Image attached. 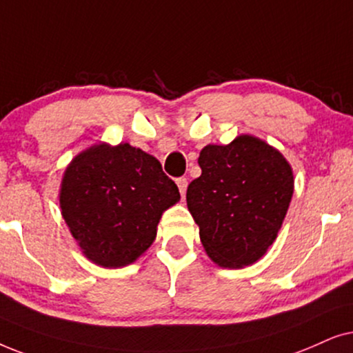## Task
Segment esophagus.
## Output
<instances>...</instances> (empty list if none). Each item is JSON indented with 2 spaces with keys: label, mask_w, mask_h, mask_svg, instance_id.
I'll return each mask as SVG.
<instances>
[{
  "label": "esophagus",
  "mask_w": 353,
  "mask_h": 353,
  "mask_svg": "<svg viewBox=\"0 0 353 353\" xmlns=\"http://www.w3.org/2000/svg\"><path fill=\"white\" fill-rule=\"evenodd\" d=\"M176 184H177V187H179V192H181L182 199H184L185 190H187V179H185V177H179V179L176 181Z\"/></svg>",
  "instance_id": "obj_1"
}]
</instances>
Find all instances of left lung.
<instances>
[{
    "label": "left lung",
    "instance_id": "1",
    "mask_svg": "<svg viewBox=\"0 0 353 353\" xmlns=\"http://www.w3.org/2000/svg\"><path fill=\"white\" fill-rule=\"evenodd\" d=\"M201 176L187 189V206L205 252L221 268L260 260L278 237L294 194V174L279 150L253 135L200 152Z\"/></svg>",
    "mask_w": 353,
    "mask_h": 353
}]
</instances>
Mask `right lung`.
<instances>
[{"mask_svg": "<svg viewBox=\"0 0 353 353\" xmlns=\"http://www.w3.org/2000/svg\"><path fill=\"white\" fill-rule=\"evenodd\" d=\"M179 189L152 154L129 143H98L65 168L61 214L88 260L122 268L148 250Z\"/></svg>", "mask_w": 353, "mask_h": 353, "instance_id": "obj_1", "label": "right lung"}]
</instances>
